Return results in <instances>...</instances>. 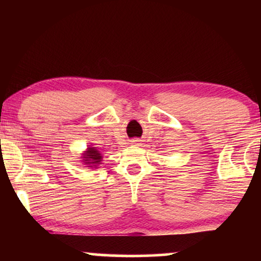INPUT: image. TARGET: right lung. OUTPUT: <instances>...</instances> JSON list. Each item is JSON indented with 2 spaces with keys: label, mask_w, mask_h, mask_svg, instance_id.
Here are the masks:
<instances>
[{
  "label": "right lung",
  "mask_w": 261,
  "mask_h": 261,
  "mask_svg": "<svg viewBox=\"0 0 261 261\" xmlns=\"http://www.w3.org/2000/svg\"><path fill=\"white\" fill-rule=\"evenodd\" d=\"M86 153L87 154L83 157L85 158L86 164H98L101 161V155L99 153V151H97V148L89 147L88 149H87ZM89 167H92V166H89Z\"/></svg>",
  "instance_id": "1"
}]
</instances>
